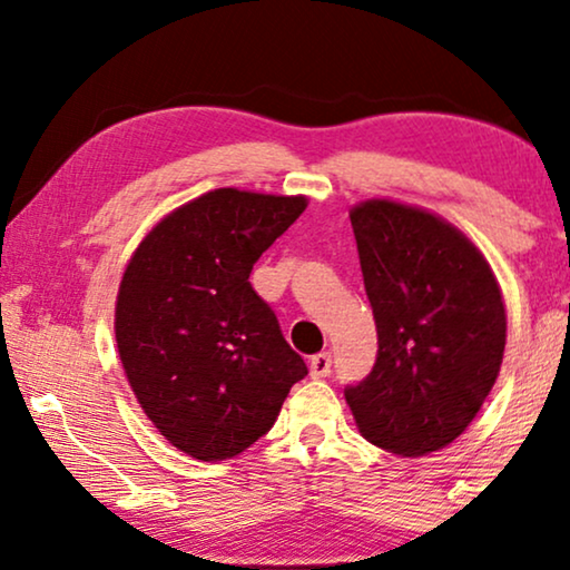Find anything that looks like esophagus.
<instances>
[{
    "instance_id": "1",
    "label": "esophagus",
    "mask_w": 570,
    "mask_h": 570,
    "mask_svg": "<svg viewBox=\"0 0 570 570\" xmlns=\"http://www.w3.org/2000/svg\"><path fill=\"white\" fill-rule=\"evenodd\" d=\"M308 368H311V376H314V379L330 376V373H332V353H316L308 361Z\"/></svg>"
}]
</instances>
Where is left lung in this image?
<instances>
[{
  "instance_id": "8db88e82",
  "label": "left lung",
  "mask_w": 570,
  "mask_h": 570,
  "mask_svg": "<svg viewBox=\"0 0 570 570\" xmlns=\"http://www.w3.org/2000/svg\"><path fill=\"white\" fill-rule=\"evenodd\" d=\"M379 355L345 389L373 446L425 456L459 439L503 363L501 287L478 246L425 209L368 199L350 213Z\"/></svg>"
}]
</instances>
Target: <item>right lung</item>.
I'll use <instances>...</instances> for the list:
<instances>
[{
    "label": "right lung",
    "mask_w": 570,
    "mask_h": 570,
    "mask_svg": "<svg viewBox=\"0 0 570 570\" xmlns=\"http://www.w3.org/2000/svg\"><path fill=\"white\" fill-rule=\"evenodd\" d=\"M306 197L215 189L163 217L127 264L116 345L145 415L184 454L220 462L275 425L306 376L248 283Z\"/></svg>",
    "instance_id": "right-lung-1"
}]
</instances>
